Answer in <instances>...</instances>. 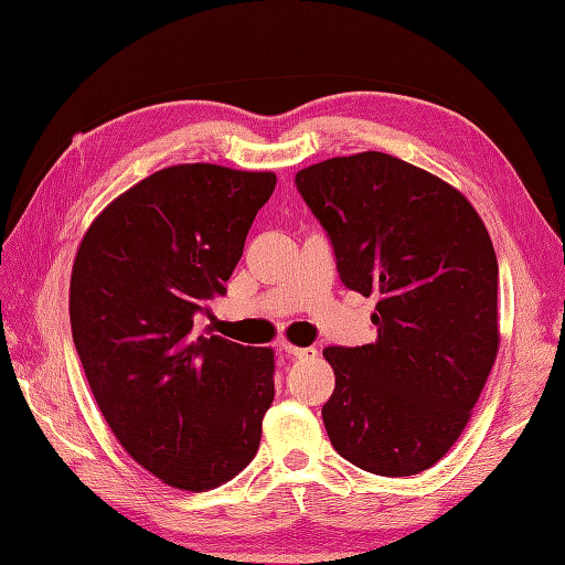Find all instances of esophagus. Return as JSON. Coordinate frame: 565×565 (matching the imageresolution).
<instances>
[{
	"label": "esophagus",
	"instance_id": "esophagus-1",
	"mask_svg": "<svg viewBox=\"0 0 565 565\" xmlns=\"http://www.w3.org/2000/svg\"><path fill=\"white\" fill-rule=\"evenodd\" d=\"M281 352L286 356H291V359H316L318 356L316 347H296V344H289V342L281 344Z\"/></svg>",
	"mask_w": 565,
	"mask_h": 565
}]
</instances>
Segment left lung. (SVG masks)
Returning a JSON list of instances; mask_svg holds the SVG:
<instances>
[{
  "label": "left lung",
  "instance_id": "left-lung-1",
  "mask_svg": "<svg viewBox=\"0 0 565 565\" xmlns=\"http://www.w3.org/2000/svg\"><path fill=\"white\" fill-rule=\"evenodd\" d=\"M340 279L379 296L376 342L326 347L332 447L376 476H415L461 437L500 347L498 259L459 189L386 152L296 174Z\"/></svg>",
  "mask_w": 565,
  "mask_h": 565
}]
</instances>
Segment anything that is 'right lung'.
<instances>
[{
    "label": "right lung",
    "instance_id": "1",
    "mask_svg": "<svg viewBox=\"0 0 565 565\" xmlns=\"http://www.w3.org/2000/svg\"><path fill=\"white\" fill-rule=\"evenodd\" d=\"M274 172L174 164L84 233L70 279L79 362L116 439L179 490L227 483L255 459L274 401V350L196 334L225 294Z\"/></svg>",
    "mask_w": 565,
    "mask_h": 565
}]
</instances>
